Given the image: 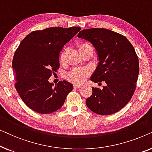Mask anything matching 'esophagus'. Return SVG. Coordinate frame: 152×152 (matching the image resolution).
<instances>
[{
	"label": "esophagus",
	"mask_w": 152,
	"mask_h": 152,
	"mask_svg": "<svg viewBox=\"0 0 152 152\" xmlns=\"http://www.w3.org/2000/svg\"><path fill=\"white\" fill-rule=\"evenodd\" d=\"M73 87L75 88H80L81 87H82V86H81V85H79V84H74Z\"/></svg>",
	"instance_id": "34e87169"
}]
</instances>
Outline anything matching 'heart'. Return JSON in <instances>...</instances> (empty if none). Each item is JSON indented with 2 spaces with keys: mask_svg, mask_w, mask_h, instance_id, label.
<instances>
[{
  "mask_svg": "<svg viewBox=\"0 0 152 152\" xmlns=\"http://www.w3.org/2000/svg\"><path fill=\"white\" fill-rule=\"evenodd\" d=\"M88 44L86 43H82L79 46V50L84 48L88 46ZM67 50L64 49L60 53L59 55V61L60 63L64 64L66 61V56ZM88 75V70L84 68H76V69L72 70V71L68 72L67 75V78L71 82L76 83V84H82V82H84L87 77Z\"/></svg>",
  "mask_w": 152,
  "mask_h": 152,
  "instance_id": "1",
  "label": "heart"
}]
</instances>
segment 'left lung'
Here are the masks:
<instances>
[{"label": "left lung", "instance_id": "1", "mask_svg": "<svg viewBox=\"0 0 152 152\" xmlns=\"http://www.w3.org/2000/svg\"><path fill=\"white\" fill-rule=\"evenodd\" d=\"M77 37L90 41L97 52L99 64L91 80L106 84L102 89L92 87L86 104L99 115L115 113L129 102L136 88L139 62L134 48L123 35L104 28L83 30Z\"/></svg>", "mask_w": 152, "mask_h": 152}]
</instances>
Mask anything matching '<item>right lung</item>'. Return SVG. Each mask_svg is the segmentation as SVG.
<instances>
[{
	"mask_svg": "<svg viewBox=\"0 0 152 152\" xmlns=\"http://www.w3.org/2000/svg\"><path fill=\"white\" fill-rule=\"evenodd\" d=\"M81 30L80 27H55L35 30L25 37L14 54L12 67L15 88L23 102L37 113L48 114L60 109L72 84L48 82L59 68V53Z\"/></svg>",
	"mask_w": 152,
	"mask_h": 152,
	"instance_id": "1",
	"label": "right lung"
}]
</instances>
